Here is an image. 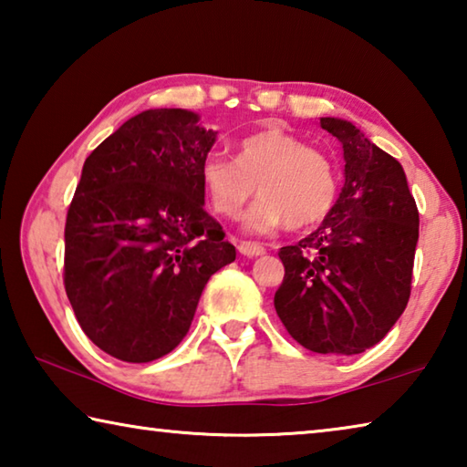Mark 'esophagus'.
Wrapping results in <instances>:
<instances>
[{
  "mask_svg": "<svg viewBox=\"0 0 467 467\" xmlns=\"http://www.w3.org/2000/svg\"><path fill=\"white\" fill-rule=\"evenodd\" d=\"M236 247H239V253L244 257H257V255H264V253H265L264 244L251 243V241H241L239 244H236Z\"/></svg>",
  "mask_w": 467,
  "mask_h": 467,
  "instance_id": "obj_1",
  "label": "esophagus"
}]
</instances>
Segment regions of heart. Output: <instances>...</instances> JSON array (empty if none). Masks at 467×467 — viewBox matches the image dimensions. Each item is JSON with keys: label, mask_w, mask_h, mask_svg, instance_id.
Segmentation results:
<instances>
[{"label": "heart", "mask_w": 467, "mask_h": 467, "mask_svg": "<svg viewBox=\"0 0 467 467\" xmlns=\"http://www.w3.org/2000/svg\"><path fill=\"white\" fill-rule=\"evenodd\" d=\"M202 187L218 216L236 218L255 192L243 224L267 233L286 223L290 228L317 224L336 202V172L317 148L278 128L244 136L236 156L210 154L202 164Z\"/></svg>", "instance_id": "b5f03b06"}]
</instances>
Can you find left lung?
I'll use <instances>...</instances> for the list:
<instances>
[{
	"mask_svg": "<svg viewBox=\"0 0 467 467\" xmlns=\"http://www.w3.org/2000/svg\"><path fill=\"white\" fill-rule=\"evenodd\" d=\"M342 141L344 187L317 231L280 249L274 306L319 354H360L387 336L412 290L418 208L406 172L350 121L321 117Z\"/></svg>",
	"mask_w": 467,
	"mask_h": 467,
	"instance_id": "8db88e82",
	"label": "left lung"
}]
</instances>
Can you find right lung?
I'll return each instance as SVG.
<instances>
[{
    "mask_svg": "<svg viewBox=\"0 0 467 467\" xmlns=\"http://www.w3.org/2000/svg\"><path fill=\"white\" fill-rule=\"evenodd\" d=\"M185 109L131 117L86 158L66 220L63 284L102 352L150 362L187 336L210 275L234 244L203 210L216 133Z\"/></svg>",
    "mask_w": 467,
    "mask_h": 467,
    "instance_id": "1",
    "label": "right lung"
}]
</instances>
